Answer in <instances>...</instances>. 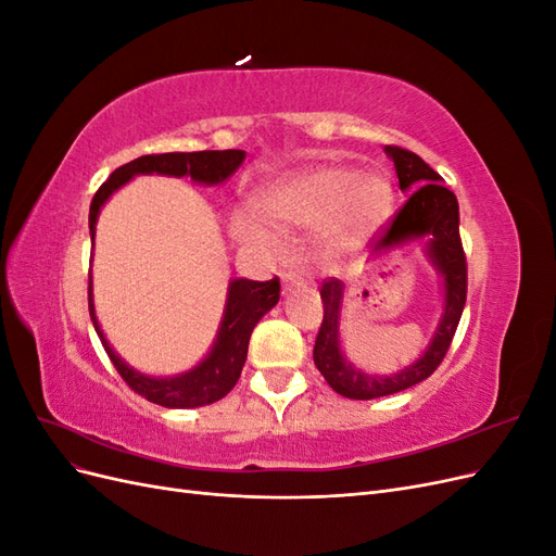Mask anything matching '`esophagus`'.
Here are the masks:
<instances>
[{"label": "esophagus", "mask_w": 556, "mask_h": 556, "mask_svg": "<svg viewBox=\"0 0 556 556\" xmlns=\"http://www.w3.org/2000/svg\"><path fill=\"white\" fill-rule=\"evenodd\" d=\"M282 285H285V290H292V288H299V285H304V278H301V274H296V271H285Z\"/></svg>", "instance_id": "esophagus-1"}]
</instances>
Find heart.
Segmentation results:
<instances>
[{"instance_id": "1", "label": "heart", "mask_w": 556, "mask_h": 556, "mask_svg": "<svg viewBox=\"0 0 556 556\" xmlns=\"http://www.w3.org/2000/svg\"><path fill=\"white\" fill-rule=\"evenodd\" d=\"M394 190L378 172L357 174L350 166L325 164L274 180L252 211L237 217L241 239L276 245V231L308 229L329 223L336 243L376 229L392 211Z\"/></svg>"}]
</instances>
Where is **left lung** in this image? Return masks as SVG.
<instances>
[{"mask_svg":"<svg viewBox=\"0 0 556 556\" xmlns=\"http://www.w3.org/2000/svg\"><path fill=\"white\" fill-rule=\"evenodd\" d=\"M384 153L394 162L401 192H409L410 189L414 192L396 213L392 227L376 245L374 255H387L390 250L425 241V255L435 268V274L441 276L443 313L427 350L413 364L392 376L366 374L348 362L341 348L345 285L336 278L325 280L323 290H319L325 304V319L315 339L313 362L336 394L357 401L390 396L427 380L443 362L466 304V257L459 239L457 197L443 188V178L410 150L384 146Z\"/></svg>","mask_w":556,"mask_h":556,"instance_id":"1","label":"left lung"}]
</instances>
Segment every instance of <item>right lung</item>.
<instances>
[{
  "label": "right lung",
  "mask_w": 556,
  "mask_h": 556,
  "mask_svg": "<svg viewBox=\"0 0 556 556\" xmlns=\"http://www.w3.org/2000/svg\"><path fill=\"white\" fill-rule=\"evenodd\" d=\"M243 160H245V150H199V153L143 155L139 160L121 166V169H115L102 188L97 190L90 204L92 245H94L97 217L102 213V206L111 199L113 192L121 190L123 185H127L134 176H150V174L174 176V178L188 176L199 185H223L225 180H229L233 174H237ZM278 299H280L278 278L266 280V282L231 278L227 288L220 327H217L215 341L206 352V357L197 366H192L190 371H182L178 376H148V374H141L139 368L129 366L106 341V333L102 325H99L97 313H94L92 276L88 285V306H90L92 325L99 339H102L106 355L117 368V374L123 376V380L131 387L134 392L164 408H201L227 396L243 371L252 329H255L260 319L278 304Z\"/></svg>",
  "instance_id": "1"
}]
</instances>
